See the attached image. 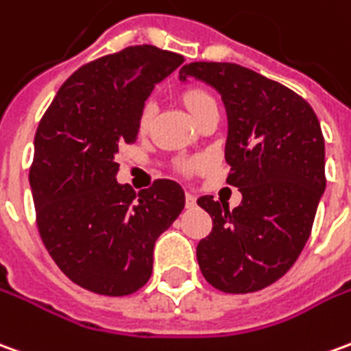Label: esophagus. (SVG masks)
I'll return each mask as SVG.
<instances>
[{
    "mask_svg": "<svg viewBox=\"0 0 351 351\" xmlns=\"http://www.w3.org/2000/svg\"><path fill=\"white\" fill-rule=\"evenodd\" d=\"M186 207H195V195L193 193H186Z\"/></svg>",
    "mask_w": 351,
    "mask_h": 351,
    "instance_id": "1",
    "label": "esophagus"
}]
</instances>
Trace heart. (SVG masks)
Listing matches in <instances>:
<instances>
[{
	"instance_id": "heart-1",
	"label": "heart",
	"mask_w": 351,
	"mask_h": 351,
	"mask_svg": "<svg viewBox=\"0 0 351 351\" xmlns=\"http://www.w3.org/2000/svg\"><path fill=\"white\" fill-rule=\"evenodd\" d=\"M180 99H182L186 110L192 114L193 119L199 116L201 112H205L207 108L217 106L215 97H213L207 89H203V87H188V89H184L182 95H180ZM152 117H154V104H152V102H146V104L142 106L141 116H138V129H141V133H146V131L150 129ZM203 165H205V159L201 158H190L178 161V169H180V173H184V175H190V173L197 171V169H201Z\"/></svg>"
}]
</instances>
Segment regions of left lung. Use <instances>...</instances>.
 I'll return each instance as SVG.
<instances>
[{
	"mask_svg": "<svg viewBox=\"0 0 351 351\" xmlns=\"http://www.w3.org/2000/svg\"><path fill=\"white\" fill-rule=\"evenodd\" d=\"M220 93L228 114L226 182L243 195L234 210L203 195L213 218L197 243L203 278L230 295L254 293L283 278L312 234L325 192V141L313 108L285 85L232 62H190Z\"/></svg>",
	"mask_w": 351,
	"mask_h": 351,
	"instance_id": "8db88e82",
	"label": "left lung"
}]
</instances>
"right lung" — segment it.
<instances>
[{
  "label": "right lung",
  "mask_w": 351,
  "mask_h": 351,
  "mask_svg": "<svg viewBox=\"0 0 351 351\" xmlns=\"http://www.w3.org/2000/svg\"><path fill=\"white\" fill-rule=\"evenodd\" d=\"M182 62L154 45L100 56L62 83L38 125L30 186L39 235L66 278L90 293L146 285L154 245L184 209L175 180L141 193L116 180V154L136 141L144 100Z\"/></svg>",
  "instance_id": "add662e5"
}]
</instances>
